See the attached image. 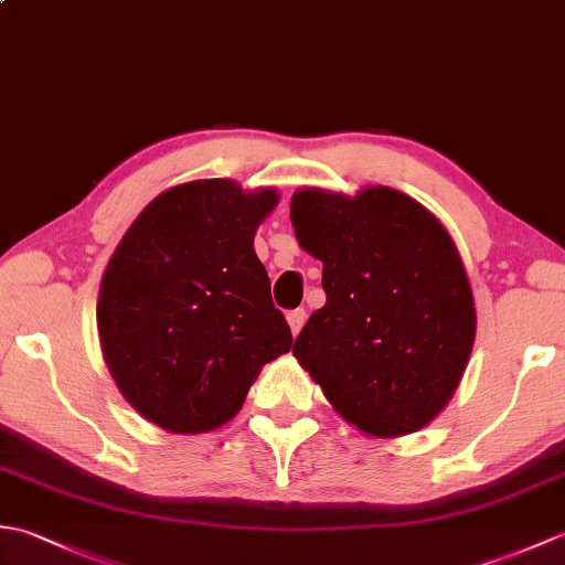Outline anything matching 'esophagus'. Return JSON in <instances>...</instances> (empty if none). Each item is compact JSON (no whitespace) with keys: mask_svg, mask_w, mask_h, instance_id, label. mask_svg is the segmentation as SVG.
<instances>
[{"mask_svg":"<svg viewBox=\"0 0 565 565\" xmlns=\"http://www.w3.org/2000/svg\"><path fill=\"white\" fill-rule=\"evenodd\" d=\"M306 318H308V313L303 308H296V310H289V313H286V320H289L294 334L301 332V328L306 326Z\"/></svg>","mask_w":565,"mask_h":565,"instance_id":"1","label":"esophagus"}]
</instances>
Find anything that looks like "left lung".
I'll list each match as a JSON object with an SVG mask.
<instances>
[{
  "label": "left lung",
  "instance_id": "1",
  "mask_svg": "<svg viewBox=\"0 0 565 565\" xmlns=\"http://www.w3.org/2000/svg\"><path fill=\"white\" fill-rule=\"evenodd\" d=\"M291 223L322 262L328 296L296 338V359L366 435L425 427L451 398L476 334L471 286L449 233L388 186L354 199L301 189Z\"/></svg>",
  "mask_w": 565,
  "mask_h": 565
}]
</instances>
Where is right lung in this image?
I'll list each match as a JSON object with an SVG mask.
<instances>
[{
    "mask_svg": "<svg viewBox=\"0 0 565 565\" xmlns=\"http://www.w3.org/2000/svg\"><path fill=\"white\" fill-rule=\"evenodd\" d=\"M274 189H167L128 227L99 291L106 364L136 411L177 435L227 423L259 369L291 350L252 239Z\"/></svg>",
    "mask_w": 565,
    "mask_h": 565,
    "instance_id": "add662e5",
    "label": "right lung"
}]
</instances>
